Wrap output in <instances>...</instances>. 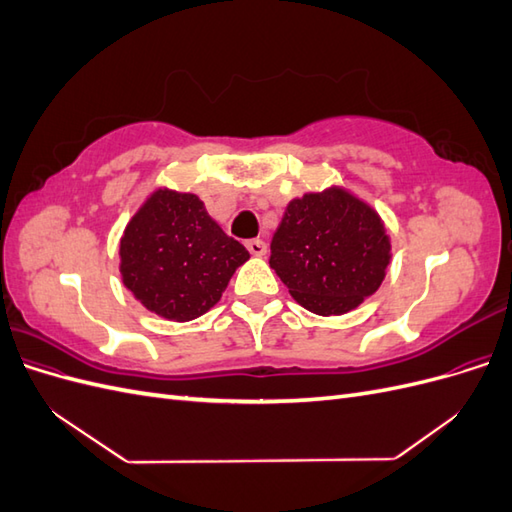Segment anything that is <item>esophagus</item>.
<instances>
[{"label": "esophagus", "mask_w": 512, "mask_h": 512, "mask_svg": "<svg viewBox=\"0 0 512 512\" xmlns=\"http://www.w3.org/2000/svg\"><path fill=\"white\" fill-rule=\"evenodd\" d=\"M245 247H247V250H250L252 256H265V254H267V243L262 241V239H250V241H245Z\"/></svg>", "instance_id": "1"}]
</instances>
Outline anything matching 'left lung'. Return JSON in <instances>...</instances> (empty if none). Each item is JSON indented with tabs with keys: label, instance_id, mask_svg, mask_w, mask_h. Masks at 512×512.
<instances>
[{
	"label": "left lung",
	"instance_id": "1",
	"mask_svg": "<svg viewBox=\"0 0 512 512\" xmlns=\"http://www.w3.org/2000/svg\"><path fill=\"white\" fill-rule=\"evenodd\" d=\"M391 262L380 215L342 188L290 200L269 265L299 305L339 316L374 294Z\"/></svg>",
	"mask_w": 512,
	"mask_h": 512
}]
</instances>
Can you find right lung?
Returning <instances> with one entry per match:
<instances>
[{"mask_svg":"<svg viewBox=\"0 0 512 512\" xmlns=\"http://www.w3.org/2000/svg\"><path fill=\"white\" fill-rule=\"evenodd\" d=\"M121 277L149 312L188 322L220 301L250 258L211 220L196 194L153 192L121 237Z\"/></svg>","mask_w":512,"mask_h":512,"instance_id":"obj_1","label":"right lung"}]
</instances>
